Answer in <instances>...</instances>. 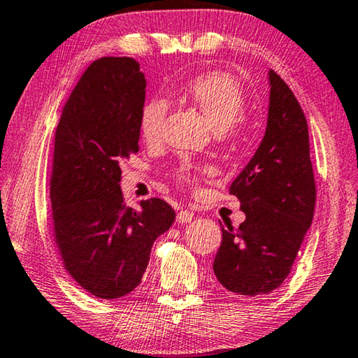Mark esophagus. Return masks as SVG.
Returning <instances> with one entry per match:
<instances>
[{
  "instance_id": "1",
  "label": "esophagus",
  "mask_w": 358,
  "mask_h": 358,
  "mask_svg": "<svg viewBox=\"0 0 358 358\" xmlns=\"http://www.w3.org/2000/svg\"><path fill=\"white\" fill-rule=\"evenodd\" d=\"M192 220H193V214L190 210L182 209V210L178 212V222L179 223H189Z\"/></svg>"
}]
</instances>
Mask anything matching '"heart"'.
I'll list each match as a JSON object with an SVG mask.
<instances>
[{"label":"heart","mask_w":358,"mask_h":358,"mask_svg":"<svg viewBox=\"0 0 358 358\" xmlns=\"http://www.w3.org/2000/svg\"><path fill=\"white\" fill-rule=\"evenodd\" d=\"M184 97L201 111L212 129L224 131L236 122L245 106L242 86L233 75L220 71L199 73L193 77L182 90ZM168 106L163 100L152 99L144 103L140 116V131L144 140L155 143L160 140ZM179 179L190 182L189 168L179 169Z\"/></svg>","instance_id":"obj_1"}]
</instances>
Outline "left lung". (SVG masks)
<instances>
[{"label": "left lung", "mask_w": 358, "mask_h": 358, "mask_svg": "<svg viewBox=\"0 0 358 358\" xmlns=\"http://www.w3.org/2000/svg\"><path fill=\"white\" fill-rule=\"evenodd\" d=\"M268 86L266 134L229 189L239 198L245 220L239 228L222 227V245L214 259L217 280L247 297L283 285L311 227L316 203L303 111L272 69Z\"/></svg>", "instance_id": "1"}]
</instances>
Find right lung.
<instances>
[{"mask_svg":"<svg viewBox=\"0 0 358 358\" xmlns=\"http://www.w3.org/2000/svg\"><path fill=\"white\" fill-rule=\"evenodd\" d=\"M146 78L131 58H100L62 110L50 178L52 224L64 267L100 299L141 283L157 237L176 212L159 198L124 204L121 162L138 152Z\"/></svg>","mask_w":358,"mask_h":358,"instance_id":"add662e5","label":"right lung"}]
</instances>
